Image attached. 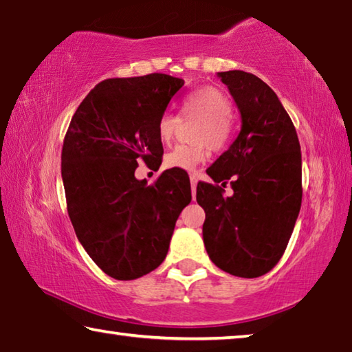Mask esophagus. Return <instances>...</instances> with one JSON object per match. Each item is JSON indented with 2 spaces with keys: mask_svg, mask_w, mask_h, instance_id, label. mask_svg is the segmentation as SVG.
<instances>
[{
  "mask_svg": "<svg viewBox=\"0 0 352 352\" xmlns=\"http://www.w3.org/2000/svg\"><path fill=\"white\" fill-rule=\"evenodd\" d=\"M190 186H192V195L195 197V189H197V182H199V174H190Z\"/></svg>",
  "mask_w": 352,
  "mask_h": 352,
  "instance_id": "esophagus-1",
  "label": "esophagus"
}]
</instances>
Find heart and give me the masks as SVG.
I'll use <instances>...</instances> for the list:
<instances>
[{"mask_svg":"<svg viewBox=\"0 0 352 352\" xmlns=\"http://www.w3.org/2000/svg\"><path fill=\"white\" fill-rule=\"evenodd\" d=\"M182 113L184 119H197L192 130L194 144L177 146L166 153L164 168L190 170L205 162L212 151H223L233 136V104L230 98L216 87H201L183 99ZM180 118L166 111L158 119L157 132L163 144H169L180 129Z\"/></svg>","mask_w":352,"mask_h":352,"instance_id":"b5f03b06","label":"heart"}]
</instances>
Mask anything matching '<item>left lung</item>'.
I'll list each match as a JSON object with an SVG mask.
<instances>
[{
  "label": "left lung",
  "mask_w": 352,
  "mask_h": 352,
  "mask_svg": "<svg viewBox=\"0 0 352 352\" xmlns=\"http://www.w3.org/2000/svg\"><path fill=\"white\" fill-rule=\"evenodd\" d=\"M241 111L233 144L197 184L204 242L219 269L241 278L269 273L285 252L301 208V148L275 91L245 71L217 73ZM228 181L234 195H223Z\"/></svg>",
  "instance_id": "8db88e82"
}]
</instances>
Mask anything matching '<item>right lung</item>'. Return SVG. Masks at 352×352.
Returning a JSON list of instances; mask_svg holds the SVG:
<instances>
[{"mask_svg": "<svg viewBox=\"0 0 352 352\" xmlns=\"http://www.w3.org/2000/svg\"><path fill=\"white\" fill-rule=\"evenodd\" d=\"M183 79L116 77L82 100L62 147V178L76 236L107 275L130 281L164 261L175 222L189 205V178L164 170L147 186L138 162L162 164L157 124Z\"/></svg>", "mask_w": 352, "mask_h": 352, "instance_id": "add662e5", "label": "right lung"}]
</instances>
